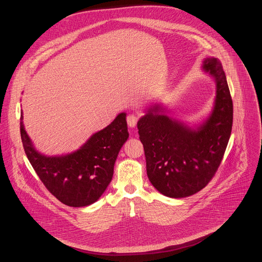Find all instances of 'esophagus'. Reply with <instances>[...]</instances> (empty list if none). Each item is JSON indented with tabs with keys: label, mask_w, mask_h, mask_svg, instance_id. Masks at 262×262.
Returning <instances> with one entry per match:
<instances>
[{
	"label": "esophagus",
	"mask_w": 262,
	"mask_h": 262,
	"mask_svg": "<svg viewBox=\"0 0 262 262\" xmlns=\"http://www.w3.org/2000/svg\"><path fill=\"white\" fill-rule=\"evenodd\" d=\"M138 120H139V117L135 116V115H129V116H127V117H126L127 124L130 127H136L137 123H138Z\"/></svg>",
	"instance_id": "1"
}]
</instances>
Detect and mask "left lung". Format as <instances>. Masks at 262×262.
I'll return each mask as SVG.
<instances>
[{"mask_svg":"<svg viewBox=\"0 0 262 262\" xmlns=\"http://www.w3.org/2000/svg\"><path fill=\"white\" fill-rule=\"evenodd\" d=\"M204 71L216 80L213 112L197 129L161 114L151 106L138 121L144 145L146 174L151 185L171 198L191 196L207 186L216 174L228 145L233 103L220 60L206 58Z\"/></svg>","mask_w":262,"mask_h":262,"instance_id":"obj_1","label":"left lung"}]
</instances>
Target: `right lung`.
<instances>
[{
	"label": "right lung",
	"mask_w": 262,
	"mask_h": 262,
	"mask_svg": "<svg viewBox=\"0 0 262 262\" xmlns=\"http://www.w3.org/2000/svg\"><path fill=\"white\" fill-rule=\"evenodd\" d=\"M125 117L124 113L119 114L78 150L47 157L32 145L21 115L20 132L27 158L44 186L60 202L84 207L97 201L103 194L113 179L118 151L128 138Z\"/></svg>",
	"instance_id": "right-lung-1"
}]
</instances>
